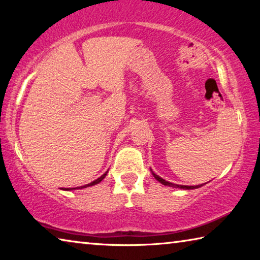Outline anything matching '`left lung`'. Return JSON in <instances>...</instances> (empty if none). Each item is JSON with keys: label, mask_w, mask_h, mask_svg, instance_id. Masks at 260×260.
<instances>
[{"label": "left lung", "mask_w": 260, "mask_h": 260, "mask_svg": "<svg viewBox=\"0 0 260 260\" xmlns=\"http://www.w3.org/2000/svg\"><path fill=\"white\" fill-rule=\"evenodd\" d=\"M151 173L153 175V178H155L157 181H159L161 184H165V186H169V187H173V188H180V189H196V188H200L203 186V184H199V186H182V184H175V183H172V182H169L166 181V180H164L162 178H160L159 175L155 174L151 171Z\"/></svg>", "instance_id": "left-lung-1"}]
</instances>
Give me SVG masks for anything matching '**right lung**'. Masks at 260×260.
Wrapping results in <instances>:
<instances>
[{
    "instance_id": "right-lung-1",
    "label": "right lung",
    "mask_w": 260,
    "mask_h": 260,
    "mask_svg": "<svg viewBox=\"0 0 260 260\" xmlns=\"http://www.w3.org/2000/svg\"><path fill=\"white\" fill-rule=\"evenodd\" d=\"M107 174H108V172H105L103 175H101V177L99 178V179H96V180H94L93 182H90V183H88V184H85V186H81V187H77V188H65L64 190H73V189H82V188H87V187H90V186H94V184H98V183H100L101 181H102V180L107 177Z\"/></svg>"
}]
</instances>
